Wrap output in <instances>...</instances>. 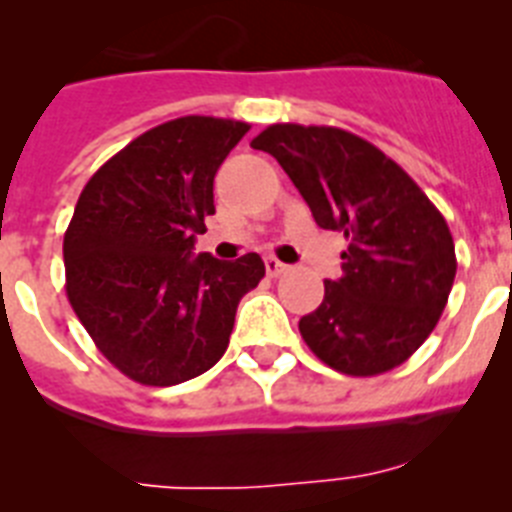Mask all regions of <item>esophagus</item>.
Instances as JSON below:
<instances>
[{
	"label": "esophagus",
	"instance_id": "obj_1",
	"mask_svg": "<svg viewBox=\"0 0 512 512\" xmlns=\"http://www.w3.org/2000/svg\"><path fill=\"white\" fill-rule=\"evenodd\" d=\"M287 269L289 266L282 264L279 259H274V256H269V259H266V271H269V277H279V274H284Z\"/></svg>",
	"mask_w": 512,
	"mask_h": 512
}]
</instances>
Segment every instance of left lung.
I'll return each mask as SVG.
<instances>
[{
    "mask_svg": "<svg viewBox=\"0 0 512 512\" xmlns=\"http://www.w3.org/2000/svg\"><path fill=\"white\" fill-rule=\"evenodd\" d=\"M277 158L315 223L346 235L343 274L300 320L323 364L351 377L390 372L423 346L456 277L451 230L423 189L359 135L269 125L251 140Z\"/></svg>",
    "mask_w": 512,
    "mask_h": 512,
    "instance_id": "left-lung-1",
    "label": "left lung"
}]
</instances>
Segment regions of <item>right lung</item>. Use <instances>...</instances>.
<instances>
[{"mask_svg":"<svg viewBox=\"0 0 512 512\" xmlns=\"http://www.w3.org/2000/svg\"><path fill=\"white\" fill-rule=\"evenodd\" d=\"M251 125L187 115L107 161L63 235L66 295L92 341L133 382L171 387L220 361L235 310L266 274L259 253L194 256L212 182Z\"/></svg>","mask_w":512,"mask_h":512,"instance_id":"obj_1","label":"right lung"}]
</instances>
